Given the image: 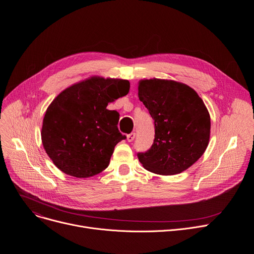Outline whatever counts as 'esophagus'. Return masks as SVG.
<instances>
[{"instance_id":"34e87169","label":"esophagus","mask_w":254,"mask_h":254,"mask_svg":"<svg viewBox=\"0 0 254 254\" xmlns=\"http://www.w3.org/2000/svg\"><path fill=\"white\" fill-rule=\"evenodd\" d=\"M135 138H136V132H130V134L127 136V139L128 142H132L135 140Z\"/></svg>"}]
</instances>
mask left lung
Wrapping results in <instances>:
<instances>
[{
    "label": "left lung",
    "instance_id": "obj_1",
    "mask_svg": "<svg viewBox=\"0 0 254 254\" xmlns=\"http://www.w3.org/2000/svg\"><path fill=\"white\" fill-rule=\"evenodd\" d=\"M139 100L154 119L151 148L138 153L142 166L158 175H175L201 157L210 140V114L190 86L175 80L142 79Z\"/></svg>",
    "mask_w": 254,
    "mask_h": 254
}]
</instances>
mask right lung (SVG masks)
Masks as SVG:
<instances>
[{"label":"right lung","instance_id":"obj_1","mask_svg":"<svg viewBox=\"0 0 254 254\" xmlns=\"http://www.w3.org/2000/svg\"><path fill=\"white\" fill-rule=\"evenodd\" d=\"M125 79L91 76L56 97L45 112L43 147L64 174L92 177L108 167L115 145L127 137L117 128L119 114L108 103L127 96Z\"/></svg>","mask_w":254,"mask_h":254}]
</instances>
